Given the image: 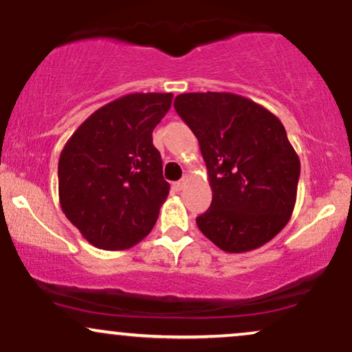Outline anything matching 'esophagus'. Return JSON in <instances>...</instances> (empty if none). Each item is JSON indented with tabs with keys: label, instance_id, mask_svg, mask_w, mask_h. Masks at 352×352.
<instances>
[{
	"label": "esophagus",
	"instance_id": "1",
	"mask_svg": "<svg viewBox=\"0 0 352 352\" xmlns=\"http://www.w3.org/2000/svg\"><path fill=\"white\" fill-rule=\"evenodd\" d=\"M185 184H187V180H185V179H182V180L175 182V184H173V188H175V190H182V188L185 187Z\"/></svg>",
	"mask_w": 352,
	"mask_h": 352
}]
</instances>
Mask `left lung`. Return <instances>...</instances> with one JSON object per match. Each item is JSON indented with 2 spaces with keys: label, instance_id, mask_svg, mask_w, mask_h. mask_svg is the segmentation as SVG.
<instances>
[{
  "label": "left lung",
  "instance_id": "8db88e82",
  "mask_svg": "<svg viewBox=\"0 0 352 352\" xmlns=\"http://www.w3.org/2000/svg\"><path fill=\"white\" fill-rule=\"evenodd\" d=\"M173 107L199 139L213 192L200 232L228 253L268 243L289 221L300 180L280 119L230 92L180 94Z\"/></svg>",
  "mask_w": 352,
  "mask_h": 352
}]
</instances>
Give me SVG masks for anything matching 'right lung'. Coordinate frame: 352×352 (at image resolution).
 Segmentation results:
<instances>
[{"mask_svg": "<svg viewBox=\"0 0 352 352\" xmlns=\"http://www.w3.org/2000/svg\"><path fill=\"white\" fill-rule=\"evenodd\" d=\"M172 94L135 92L89 116L59 157L64 215L91 245L125 250L151 233L170 185L152 132Z\"/></svg>", "mask_w": 352, "mask_h": 352, "instance_id": "add662e5", "label": "right lung"}]
</instances>
